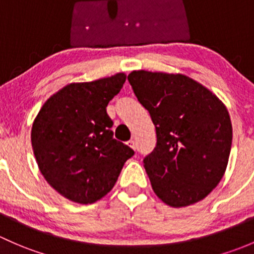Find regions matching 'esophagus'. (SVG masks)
<instances>
[{
    "label": "esophagus",
    "instance_id": "obj_1",
    "mask_svg": "<svg viewBox=\"0 0 254 254\" xmlns=\"http://www.w3.org/2000/svg\"><path fill=\"white\" fill-rule=\"evenodd\" d=\"M127 145L129 146V148H132V149H135V142L133 139H130V140H128L127 142Z\"/></svg>",
    "mask_w": 254,
    "mask_h": 254
}]
</instances>
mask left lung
Wrapping results in <instances>:
<instances>
[{"mask_svg": "<svg viewBox=\"0 0 254 254\" xmlns=\"http://www.w3.org/2000/svg\"><path fill=\"white\" fill-rule=\"evenodd\" d=\"M128 82L156 129V146L143 160L155 194L174 208L204 199L229 161L232 126L226 106L184 74L133 70Z\"/></svg>", "mask_w": 254, "mask_h": 254, "instance_id": "8db88e82", "label": "left lung"}]
</instances>
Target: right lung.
I'll use <instances>...</instances> for the list:
<instances>
[{"label":"right lung","instance_id":"obj_1","mask_svg":"<svg viewBox=\"0 0 254 254\" xmlns=\"http://www.w3.org/2000/svg\"><path fill=\"white\" fill-rule=\"evenodd\" d=\"M125 73L70 83L46 100L31 128V145L48 184L72 202L90 204L112 190L134 151L114 139L106 106Z\"/></svg>","mask_w":254,"mask_h":254}]
</instances>
